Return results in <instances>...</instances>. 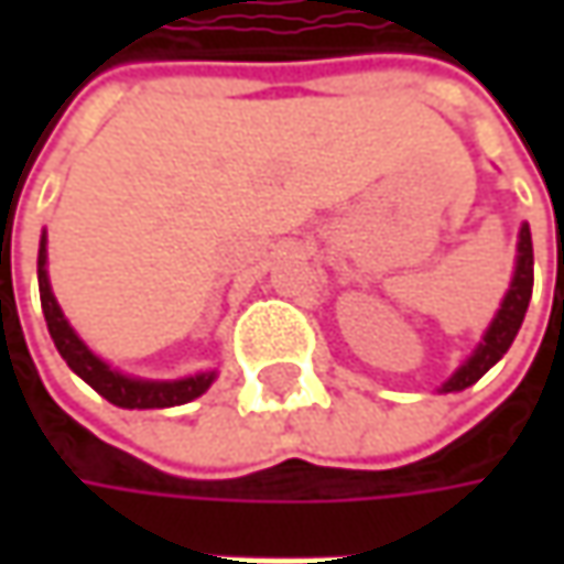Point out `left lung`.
<instances>
[{
    "mask_svg": "<svg viewBox=\"0 0 564 564\" xmlns=\"http://www.w3.org/2000/svg\"><path fill=\"white\" fill-rule=\"evenodd\" d=\"M533 292V245H531V228H521V241H518V267H514V279H511V289L499 307V314L492 319V326L487 329V336L480 341V348L467 358L455 370V377L448 379L443 386V392H458L474 386L477 379L487 373L496 360L502 358L511 348V341L518 336L524 314H528V304H531Z\"/></svg>",
    "mask_w": 564,
    "mask_h": 564,
    "instance_id": "left-lung-1",
    "label": "left lung"
}]
</instances>
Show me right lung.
<instances>
[{"instance_id":"1","label":"right lung","mask_w":564,"mask_h":564,"mask_svg":"<svg viewBox=\"0 0 564 564\" xmlns=\"http://www.w3.org/2000/svg\"><path fill=\"white\" fill-rule=\"evenodd\" d=\"M36 279H40V304H43V316L50 326L58 355L65 364L75 370L84 382H90L99 395L119 408H175L185 401L204 395L209 382L216 373H200V377L175 379V382H147V379H131L112 370L75 336V329L68 326V319L62 316L58 304H55L53 289H50V275H46V235L40 241V257H36Z\"/></svg>"}]
</instances>
